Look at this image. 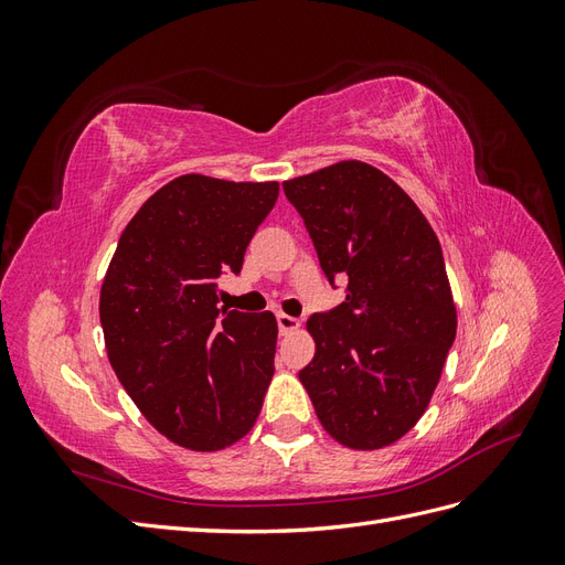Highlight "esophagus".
<instances>
[{
    "label": "esophagus",
    "instance_id": "34e87169",
    "mask_svg": "<svg viewBox=\"0 0 565 565\" xmlns=\"http://www.w3.org/2000/svg\"><path fill=\"white\" fill-rule=\"evenodd\" d=\"M299 328H301L299 318H292V316H287V313H278V330H280V334H289V332H295Z\"/></svg>",
    "mask_w": 565,
    "mask_h": 565
}]
</instances>
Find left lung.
I'll return each mask as SVG.
<instances>
[{"instance_id": "1", "label": "left lung", "mask_w": 565, "mask_h": 565, "mask_svg": "<svg viewBox=\"0 0 565 565\" xmlns=\"http://www.w3.org/2000/svg\"><path fill=\"white\" fill-rule=\"evenodd\" d=\"M330 282L347 301L306 320L313 361L299 372L341 446L380 450L429 407L457 332V309L429 221L377 167L344 160L282 181Z\"/></svg>"}]
</instances>
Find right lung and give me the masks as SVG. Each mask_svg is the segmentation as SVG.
Here are the masks:
<instances>
[{"instance_id":"1","label":"right lung","mask_w":565,"mask_h":565,"mask_svg":"<svg viewBox=\"0 0 565 565\" xmlns=\"http://www.w3.org/2000/svg\"><path fill=\"white\" fill-rule=\"evenodd\" d=\"M278 191V181L177 177L134 214L100 285L117 380L181 448L224 450L262 413L276 370V316L218 309L216 280L241 273Z\"/></svg>"}]
</instances>
